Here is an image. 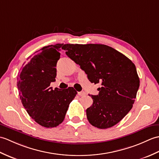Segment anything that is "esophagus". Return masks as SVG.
<instances>
[{
    "label": "esophagus",
    "mask_w": 159,
    "mask_h": 159,
    "mask_svg": "<svg viewBox=\"0 0 159 159\" xmlns=\"http://www.w3.org/2000/svg\"><path fill=\"white\" fill-rule=\"evenodd\" d=\"M78 95H80V96H84V95H86V93H85V92H84V91L79 92Z\"/></svg>",
    "instance_id": "obj_1"
}]
</instances>
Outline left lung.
Returning a JSON list of instances; mask_svg holds the SVG:
<instances>
[{"label":"left lung","instance_id":"1","mask_svg":"<svg viewBox=\"0 0 159 159\" xmlns=\"http://www.w3.org/2000/svg\"><path fill=\"white\" fill-rule=\"evenodd\" d=\"M66 54L80 66L91 83H100L98 94L86 109L90 124L104 129L116 125L133 107L139 78L135 65L115 49L102 44H65Z\"/></svg>","mask_w":159,"mask_h":159}]
</instances>
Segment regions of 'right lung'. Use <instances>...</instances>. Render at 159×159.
I'll return each mask as SVG.
<instances>
[{
    "mask_svg": "<svg viewBox=\"0 0 159 159\" xmlns=\"http://www.w3.org/2000/svg\"><path fill=\"white\" fill-rule=\"evenodd\" d=\"M64 47L63 43L43 47L29 62L23 64L17 77L23 106L35 122L46 128L61 124L77 93L73 87L64 90L50 87L51 82L56 81L59 52Z\"/></svg>",
    "mask_w": 159,
    "mask_h": 159,
    "instance_id": "right-lung-1",
    "label": "right lung"
}]
</instances>
